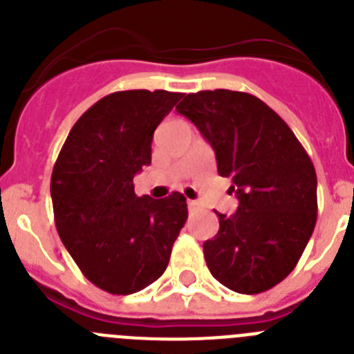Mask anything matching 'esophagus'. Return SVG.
I'll return each mask as SVG.
<instances>
[{
  "instance_id": "obj_1",
  "label": "esophagus",
  "mask_w": 354,
  "mask_h": 354,
  "mask_svg": "<svg viewBox=\"0 0 354 354\" xmlns=\"http://www.w3.org/2000/svg\"><path fill=\"white\" fill-rule=\"evenodd\" d=\"M196 205H198V204H196L195 200H187V207H189V209H195Z\"/></svg>"
}]
</instances>
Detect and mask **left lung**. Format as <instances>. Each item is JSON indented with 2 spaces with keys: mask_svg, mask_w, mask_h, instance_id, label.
I'll use <instances>...</instances> for the list:
<instances>
[{
  "mask_svg": "<svg viewBox=\"0 0 354 354\" xmlns=\"http://www.w3.org/2000/svg\"><path fill=\"white\" fill-rule=\"evenodd\" d=\"M177 111L198 127L218 174L239 200L204 243L212 277L230 290L259 294L296 268L317 221V175L290 127L259 97L232 90L187 93Z\"/></svg>",
  "mask_w": 354,
  "mask_h": 354,
  "instance_id": "1",
  "label": "left lung"
}]
</instances>
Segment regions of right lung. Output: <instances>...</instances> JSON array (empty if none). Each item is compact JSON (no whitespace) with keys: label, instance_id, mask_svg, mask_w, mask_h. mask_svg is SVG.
<instances>
[{"label":"right lung","instance_id":"add662e5","mask_svg":"<svg viewBox=\"0 0 354 354\" xmlns=\"http://www.w3.org/2000/svg\"><path fill=\"white\" fill-rule=\"evenodd\" d=\"M183 93L126 90L102 97L68 133L51 175L56 230L81 273L109 294L138 292L170 261L187 218L174 192L136 196L133 177L150 165L159 122Z\"/></svg>","mask_w":354,"mask_h":354}]
</instances>
